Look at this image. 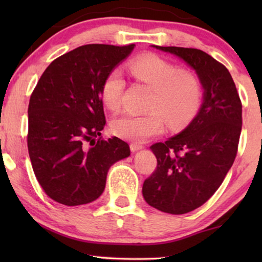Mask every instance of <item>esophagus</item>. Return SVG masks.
Listing matches in <instances>:
<instances>
[{
    "mask_svg": "<svg viewBox=\"0 0 262 262\" xmlns=\"http://www.w3.org/2000/svg\"><path fill=\"white\" fill-rule=\"evenodd\" d=\"M143 148H144V145L138 144V143H131V144H130L131 151H138V150H141Z\"/></svg>",
    "mask_w": 262,
    "mask_h": 262,
    "instance_id": "1",
    "label": "esophagus"
}]
</instances>
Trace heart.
Wrapping results in <instances>:
<instances>
[{"label":"heart","mask_w":262,"mask_h":262,"mask_svg":"<svg viewBox=\"0 0 262 262\" xmlns=\"http://www.w3.org/2000/svg\"><path fill=\"white\" fill-rule=\"evenodd\" d=\"M136 80L152 89L143 116L123 114L111 124L118 137L142 143L161 135L166 124L180 128L196 116L203 101V84L198 75L180 69L177 64L159 56H144L130 64ZM125 80L119 70L107 75L101 85V99L107 108L119 110Z\"/></svg>","instance_id":"b5f03b06"}]
</instances>
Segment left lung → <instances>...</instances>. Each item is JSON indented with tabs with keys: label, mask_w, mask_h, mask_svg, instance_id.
Returning a JSON list of instances; mask_svg holds the SVG:
<instances>
[{
	"label": "left lung",
	"mask_w": 262,
	"mask_h": 262,
	"mask_svg": "<svg viewBox=\"0 0 262 262\" xmlns=\"http://www.w3.org/2000/svg\"><path fill=\"white\" fill-rule=\"evenodd\" d=\"M195 70L204 101L191 124L166 142L150 146L157 167L143 184L150 206L171 214L191 212L206 203L234 163L242 128V103L223 64L198 49L156 46Z\"/></svg>",
	"instance_id": "1"
}]
</instances>
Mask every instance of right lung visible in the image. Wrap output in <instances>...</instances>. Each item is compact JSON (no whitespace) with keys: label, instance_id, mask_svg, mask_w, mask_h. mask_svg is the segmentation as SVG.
<instances>
[{"label":"right lung","instance_id":"1","mask_svg":"<svg viewBox=\"0 0 262 262\" xmlns=\"http://www.w3.org/2000/svg\"><path fill=\"white\" fill-rule=\"evenodd\" d=\"M134 48L80 46L56 58L39 78L28 105L27 146L35 178L55 202H94L105 189L110 167L130 156L126 142L101 137V85Z\"/></svg>","mask_w":262,"mask_h":262}]
</instances>
